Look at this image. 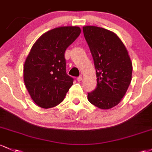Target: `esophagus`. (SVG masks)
<instances>
[{"label":"esophagus","mask_w":152,"mask_h":152,"mask_svg":"<svg viewBox=\"0 0 152 152\" xmlns=\"http://www.w3.org/2000/svg\"><path fill=\"white\" fill-rule=\"evenodd\" d=\"M77 81H79V82H80V81H81V80H82V76H79V77H77Z\"/></svg>","instance_id":"1"}]
</instances>
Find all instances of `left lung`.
I'll use <instances>...</instances> for the list:
<instances>
[{"label": "left lung", "instance_id": "left-lung-1", "mask_svg": "<svg viewBox=\"0 0 152 152\" xmlns=\"http://www.w3.org/2000/svg\"><path fill=\"white\" fill-rule=\"evenodd\" d=\"M96 69V86L88 93L94 106L108 110L116 106L131 81L133 66L126 47L113 31L94 26L83 27Z\"/></svg>", "mask_w": 152, "mask_h": 152}]
</instances>
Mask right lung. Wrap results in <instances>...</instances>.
Instances as JSON below:
<instances>
[{"label": "right lung", "instance_id": "right-lung-1", "mask_svg": "<svg viewBox=\"0 0 152 152\" xmlns=\"http://www.w3.org/2000/svg\"><path fill=\"white\" fill-rule=\"evenodd\" d=\"M78 26H62L43 34L31 48L24 66V81L31 99L42 108L58 105L73 85L66 73L65 52L79 36Z\"/></svg>", "mask_w": 152, "mask_h": 152}]
</instances>
